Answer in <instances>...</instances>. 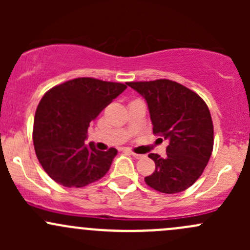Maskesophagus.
<instances>
[{
    "mask_svg": "<svg viewBox=\"0 0 250 250\" xmlns=\"http://www.w3.org/2000/svg\"><path fill=\"white\" fill-rule=\"evenodd\" d=\"M130 155H132L133 156V157H134V158H141V157H143V155H139V153H135V152H132V151H130Z\"/></svg>",
    "mask_w": 250,
    "mask_h": 250,
    "instance_id": "obj_1",
    "label": "esophagus"
}]
</instances>
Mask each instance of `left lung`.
Instances as JSON below:
<instances>
[{
    "mask_svg": "<svg viewBox=\"0 0 250 250\" xmlns=\"http://www.w3.org/2000/svg\"><path fill=\"white\" fill-rule=\"evenodd\" d=\"M146 100L153 134L168 141L167 156L150 153L156 169L146 176L150 188L178 193L202 175L214 144L211 116L197 93L170 80L128 82Z\"/></svg>",
    "mask_w": 250,
    "mask_h": 250,
    "instance_id": "1",
    "label": "left lung"
}]
</instances>
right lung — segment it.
<instances>
[{
    "mask_svg": "<svg viewBox=\"0 0 250 250\" xmlns=\"http://www.w3.org/2000/svg\"><path fill=\"white\" fill-rule=\"evenodd\" d=\"M127 85L81 77L48 90L34 121L35 152L48 175L65 188H83L102 179L117 150L85 145L88 127Z\"/></svg>",
    "mask_w": 250,
    "mask_h": 250,
    "instance_id": "obj_1",
    "label": "right lung"
}]
</instances>
